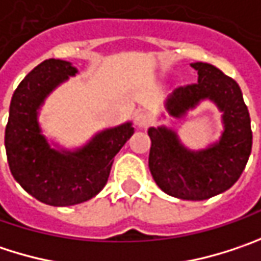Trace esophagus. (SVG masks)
Returning <instances> with one entry per match:
<instances>
[{
	"instance_id": "1",
	"label": "esophagus",
	"mask_w": 261,
	"mask_h": 261,
	"mask_svg": "<svg viewBox=\"0 0 261 261\" xmlns=\"http://www.w3.org/2000/svg\"><path fill=\"white\" fill-rule=\"evenodd\" d=\"M135 123H137L138 127H147L150 124V117L145 113H138L137 117H135Z\"/></svg>"
}]
</instances>
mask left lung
Here are the masks:
<instances>
[{"label": "left lung", "mask_w": 261, "mask_h": 261, "mask_svg": "<svg viewBox=\"0 0 261 261\" xmlns=\"http://www.w3.org/2000/svg\"><path fill=\"white\" fill-rule=\"evenodd\" d=\"M197 83L178 87L165 101L168 114L184 119L203 101L221 113L223 130L218 140L203 148L187 147L168 126L148 129L151 140L148 168L159 187L182 200H205L229 190L239 179L251 154V119L239 84L217 66L190 64Z\"/></svg>", "instance_id": "8db88e82"}]
</instances>
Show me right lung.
Returning a JSON list of instances; mask_svg holds the SVG:
<instances>
[{
	"label": "right lung",
	"instance_id": "add662e5",
	"mask_svg": "<svg viewBox=\"0 0 261 261\" xmlns=\"http://www.w3.org/2000/svg\"><path fill=\"white\" fill-rule=\"evenodd\" d=\"M77 74L68 61L47 59L20 82L10 102L4 144L11 175L25 192L51 206L83 203L98 195L116 154L134 135L127 120L105 127L74 148L47 138L40 111L50 93Z\"/></svg>",
	"mask_w": 261,
	"mask_h": 261
}]
</instances>
